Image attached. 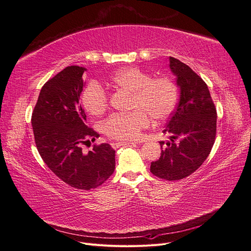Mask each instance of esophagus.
Here are the masks:
<instances>
[{"instance_id":"1","label":"esophagus","mask_w":251,"mask_h":251,"mask_svg":"<svg viewBox=\"0 0 251 251\" xmlns=\"http://www.w3.org/2000/svg\"><path fill=\"white\" fill-rule=\"evenodd\" d=\"M133 144H136V143H133V142H117V143H111V147L114 148V149H117V148L121 147V146H124V145H133Z\"/></svg>"}]
</instances>
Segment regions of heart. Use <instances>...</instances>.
Listing matches in <instances>:
<instances>
[{"instance_id":"heart-1","label":"heart","mask_w":251,"mask_h":251,"mask_svg":"<svg viewBox=\"0 0 251 251\" xmlns=\"http://www.w3.org/2000/svg\"><path fill=\"white\" fill-rule=\"evenodd\" d=\"M117 89L131 92L130 113L114 114L103 123L104 133L115 140L134 141L155 121L168 119L178 102V88L166 75L152 76L137 67H126L110 78ZM82 105L92 116H100L108 107V95L97 82H90L82 92Z\"/></svg>"}]
</instances>
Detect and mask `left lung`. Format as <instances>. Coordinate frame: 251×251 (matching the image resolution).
I'll return each mask as SVG.
<instances>
[{
    "instance_id": "left-lung-1",
    "label": "left lung",
    "mask_w": 251,
    "mask_h": 251,
    "mask_svg": "<svg viewBox=\"0 0 251 251\" xmlns=\"http://www.w3.org/2000/svg\"><path fill=\"white\" fill-rule=\"evenodd\" d=\"M177 77L180 101L163 133L171 142H160V158L151 162V173L160 179L177 181L188 177L207 159L216 136V108L207 83L186 64L170 57Z\"/></svg>"
}]
</instances>
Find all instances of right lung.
Wrapping results in <instances>:
<instances>
[{
    "label": "right lung",
    "mask_w": 251,
    "mask_h": 251,
    "mask_svg": "<svg viewBox=\"0 0 251 251\" xmlns=\"http://www.w3.org/2000/svg\"><path fill=\"white\" fill-rule=\"evenodd\" d=\"M86 68L68 66L44 83L32 114L37 150L50 170L69 186L90 190L103 184L116 166L108 144L94 145L83 153L81 145L99 136L86 125L79 103Z\"/></svg>",
    "instance_id": "obj_1"
}]
</instances>
